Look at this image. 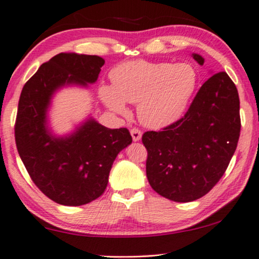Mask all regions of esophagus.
<instances>
[{
    "mask_svg": "<svg viewBox=\"0 0 259 259\" xmlns=\"http://www.w3.org/2000/svg\"><path fill=\"white\" fill-rule=\"evenodd\" d=\"M130 134H131V136H133V140L135 141V142H137V141H140L141 138H142V131L140 130V129H137V128H133L130 130Z\"/></svg>",
    "mask_w": 259,
    "mask_h": 259,
    "instance_id": "34e87169",
    "label": "esophagus"
}]
</instances>
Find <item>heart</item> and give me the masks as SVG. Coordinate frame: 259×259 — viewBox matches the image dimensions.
I'll use <instances>...</instances> for the list:
<instances>
[{
  "instance_id": "b5f03b06",
  "label": "heart",
  "mask_w": 259,
  "mask_h": 259,
  "mask_svg": "<svg viewBox=\"0 0 259 259\" xmlns=\"http://www.w3.org/2000/svg\"><path fill=\"white\" fill-rule=\"evenodd\" d=\"M113 86L100 87V98L115 113L126 114L125 102L138 103L141 122L150 128H164L180 118L198 84L191 64L133 60L110 72Z\"/></svg>"
}]
</instances>
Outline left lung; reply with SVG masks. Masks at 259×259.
<instances>
[{"label":"left lung","mask_w":259,"mask_h":259,"mask_svg":"<svg viewBox=\"0 0 259 259\" xmlns=\"http://www.w3.org/2000/svg\"><path fill=\"white\" fill-rule=\"evenodd\" d=\"M200 65L203 58L193 55ZM241 133L240 98L226 72L211 75L186 114L159 131H146V177L153 191L177 202L206 195L225 175Z\"/></svg>","instance_id":"1"}]
</instances>
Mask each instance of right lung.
<instances>
[{
  "mask_svg": "<svg viewBox=\"0 0 259 259\" xmlns=\"http://www.w3.org/2000/svg\"><path fill=\"white\" fill-rule=\"evenodd\" d=\"M105 60L59 53L26 81L18 101L15 141L31 180L57 203L81 206L105 192L115 158L133 138L126 128L109 129L90 119L69 137L46 129L50 99L65 83L86 86L98 79Z\"/></svg>",
  "mask_w": 259,
  "mask_h": 259,
  "instance_id": "obj_1",
  "label": "right lung"
}]
</instances>
